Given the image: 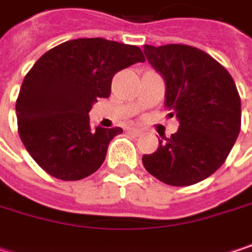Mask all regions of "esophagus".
Returning <instances> with one entry per match:
<instances>
[{"mask_svg": "<svg viewBox=\"0 0 252 252\" xmlns=\"http://www.w3.org/2000/svg\"><path fill=\"white\" fill-rule=\"evenodd\" d=\"M128 131H129V132H132L134 135H141V134H143V131H141L140 128H129Z\"/></svg>", "mask_w": 252, "mask_h": 252, "instance_id": "obj_1", "label": "esophagus"}]
</instances>
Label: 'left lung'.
Wrapping results in <instances>:
<instances>
[{
    "label": "left lung",
    "mask_w": 252,
    "mask_h": 252,
    "mask_svg": "<svg viewBox=\"0 0 252 252\" xmlns=\"http://www.w3.org/2000/svg\"><path fill=\"white\" fill-rule=\"evenodd\" d=\"M149 64L165 80V106L179 128L159 140L143 165L159 181L187 187L215 174L241 131V99L233 78L209 54L188 45H144Z\"/></svg>",
    "instance_id": "left-lung-1"
}]
</instances>
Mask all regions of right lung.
I'll list each match as a JSON object with an SVG mask.
<instances>
[{
    "label": "right lung",
    "mask_w": 252,
    "mask_h": 252,
    "mask_svg": "<svg viewBox=\"0 0 252 252\" xmlns=\"http://www.w3.org/2000/svg\"><path fill=\"white\" fill-rule=\"evenodd\" d=\"M135 63L141 49L102 37L64 42L43 54L23 80L16 114L19 134L49 175L78 181L96 172L123 128L90 126L89 112L109 97L112 77Z\"/></svg>",
    "instance_id": "1"
}]
</instances>
